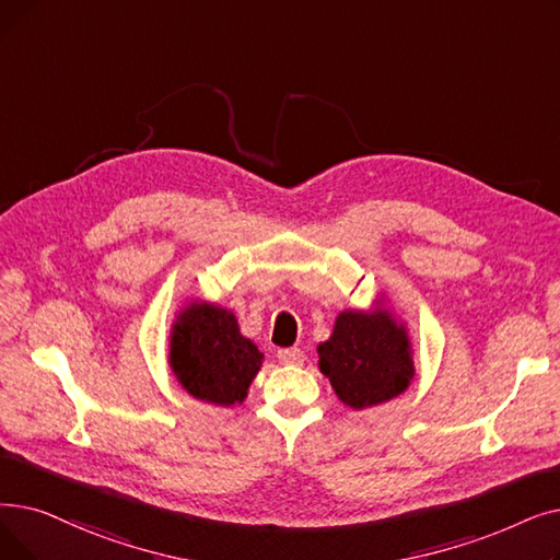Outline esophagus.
I'll return each instance as SVG.
<instances>
[{"label":"esophagus","instance_id":"esophagus-1","mask_svg":"<svg viewBox=\"0 0 560 560\" xmlns=\"http://www.w3.org/2000/svg\"><path fill=\"white\" fill-rule=\"evenodd\" d=\"M281 363H290V366H298V363L304 361V352L300 348H283L277 352Z\"/></svg>","mask_w":560,"mask_h":560}]
</instances>
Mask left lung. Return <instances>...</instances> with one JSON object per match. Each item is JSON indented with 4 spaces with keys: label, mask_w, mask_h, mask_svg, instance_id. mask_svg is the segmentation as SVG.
Instances as JSON below:
<instances>
[{
    "label": "left lung",
    "mask_w": 560,
    "mask_h": 560,
    "mask_svg": "<svg viewBox=\"0 0 560 560\" xmlns=\"http://www.w3.org/2000/svg\"><path fill=\"white\" fill-rule=\"evenodd\" d=\"M320 373L352 409H366L400 396L415 377L411 343L388 308L338 313L329 340L318 346Z\"/></svg>",
    "instance_id": "8db88e82"
}]
</instances>
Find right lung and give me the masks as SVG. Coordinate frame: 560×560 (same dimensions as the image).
I'll return each mask as SVG.
<instances>
[{
	"label": "right lung",
	"instance_id": "obj_1",
	"mask_svg": "<svg viewBox=\"0 0 560 560\" xmlns=\"http://www.w3.org/2000/svg\"><path fill=\"white\" fill-rule=\"evenodd\" d=\"M168 366L189 396L231 407L247 398L262 352L240 334L233 311L194 300L172 327Z\"/></svg>",
	"mask_w": 560,
	"mask_h": 560
}]
</instances>
